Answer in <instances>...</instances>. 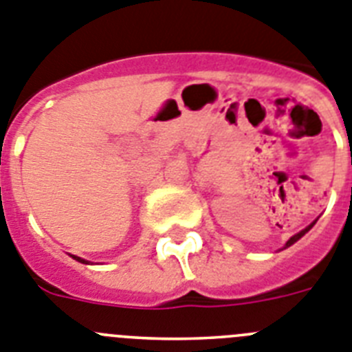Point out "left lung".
Masks as SVG:
<instances>
[{
  "mask_svg": "<svg viewBox=\"0 0 352 352\" xmlns=\"http://www.w3.org/2000/svg\"><path fill=\"white\" fill-rule=\"evenodd\" d=\"M311 227H314V223H311V225H308V227H307V228H305V230H301V232H299V234L292 235V237H290V239H289V241H287V243H285V248H289L290 244H294V243H296V241H299V239H301V237H303V235H305V234H307V232H308V230H310V228H311Z\"/></svg>",
  "mask_w": 352,
  "mask_h": 352,
  "instance_id": "left-lung-1",
  "label": "left lung"
}]
</instances>
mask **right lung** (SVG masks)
<instances>
[{
    "label": "right lung",
    "instance_id": "obj_1",
    "mask_svg": "<svg viewBox=\"0 0 352 352\" xmlns=\"http://www.w3.org/2000/svg\"><path fill=\"white\" fill-rule=\"evenodd\" d=\"M72 258H76V261H78V262H81V264H88V262L85 261V258H81V256H76V255H72Z\"/></svg>",
    "mask_w": 352,
    "mask_h": 352
}]
</instances>
